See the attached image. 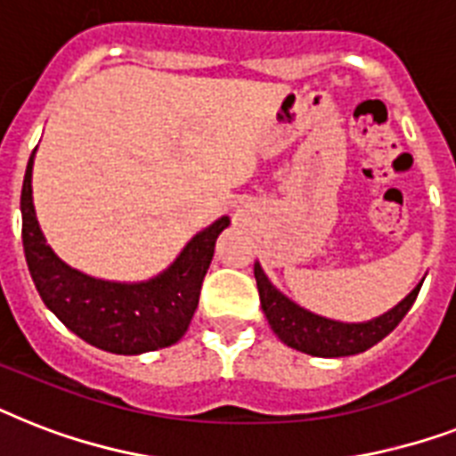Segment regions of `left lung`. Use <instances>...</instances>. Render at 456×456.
<instances>
[{
  "label": "left lung",
  "mask_w": 456,
  "mask_h": 456,
  "mask_svg": "<svg viewBox=\"0 0 456 456\" xmlns=\"http://www.w3.org/2000/svg\"><path fill=\"white\" fill-rule=\"evenodd\" d=\"M255 281H257V290H260L262 312L276 337L290 349L318 358L356 356V354L368 351L370 346H375L377 342H382L410 312V306L414 305L421 283H424L419 281V286L414 288L408 297L401 299L394 309H388L382 316L370 318L362 323H344L335 318L318 316L305 306H299L297 302H292L269 281L260 262H255Z\"/></svg>",
  "instance_id": "8db88e82"
}]
</instances>
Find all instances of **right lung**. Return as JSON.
I'll use <instances>...</instances> for the list:
<instances>
[{
  "label": "right lung",
  "mask_w": 456,
  "mask_h": 456,
  "mask_svg": "<svg viewBox=\"0 0 456 456\" xmlns=\"http://www.w3.org/2000/svg\"><path fill=\"white\" fill-rule=\"evenodd\" d=\"M35 151L25 168L20 213L25 260L44 305L74 335L110 354L138 356L180 342L194 318L203 276L229 217L222 216L191 236L175 260L151 279L133 283L95 279L62 262L46 243L32 201Z\"/></svg>",
  "instance_id": "1"
}]
</instances>
